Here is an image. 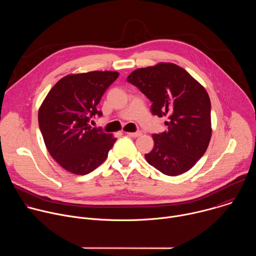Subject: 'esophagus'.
<instances>
[{"instance_id":"esophagus-1","label":"esophagus","mask_w":256,"mask_h":256,"mask_svg":"<svg viewBox=\"0 0 256 256\" xmlns=\"http://www.w3.org/2000/svg\"><path fill=\"white\" fill-rule=\"evenodd\" d=\"M128 136H132V138H136V136H140L142 134L140 132H126Z\"/></svg>"}]
</instances>
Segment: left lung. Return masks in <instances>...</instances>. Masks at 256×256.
<instances>
[{
  "label": "left lung",
  "mask_w": 256,
  "mask_h": 256,
  "mask_svg": "<svg viewBox=\"0 0 256 256\" xmlns=\"http://www.w3.org/2000/svg\"><path fill=\"white\" fill-rule=\"evenodd\" d=\"M126 81L152 101V114L167 116V130L153 134L147 162L168 176L192 168L204 154L212 136L210 100L204 87L172 62H159L130 72Z\"/></svg>",
  "instance_id": "obj_1"
}]
</instances>
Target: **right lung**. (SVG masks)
<instances>
[{"label":"right lung","instance_id":"1","mask_svg":"<svg viewBox=\"0 0 256 256\" xmlns=\"http://www.w3.org/2000/svg\"><path fill=\"white\" fill-rule=\"evenodd\" d=\"M114 70L70 74L50 89L38 110L46 149L66 170L85 175L107 158L116 138L92 128L89 120L106 89L118 77Z\"/></svg>","mask_w":256,"mask_h":256}]
</instances>
